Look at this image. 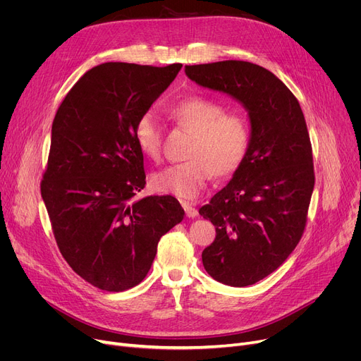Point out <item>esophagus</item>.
<instances>
[{"instance_id": "obj_1", "label": "esophagus", "mask_w": 361, "mask_h": 361, "mask_svg": "<svg viewBox=\"0 0 361 361\" xmlns=\"http://www.w3.org/2000/svg\"><path fill=\"white\" fill-rule=\"evenodd\" d=\"M181 204H183V207H184V211H185V215L188 216V218H196L197 216V209L196 207L192 204V203H188V202H181Z\"/></svg>"}]
</instances>
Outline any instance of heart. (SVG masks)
I'll return each mask as SVG.
<instances>
[{"mask_svg":"<svg viewBox=\"0 0 361 361\" xmlns=\"http://www.w3.org/2000/svg\"><path fill=\"white\" fill-rule=\"evenodd\" d=\"M168 116L193 133L187 161L166 166L152 177L158 192L193 199L212 176L225 178L241 166L252 142L249 120L240 112L204 97H188L168 108ZM142 154L157 161L161 155V127L154 112H145L135 127Z\"/></svg>","mask_w":361,"mask_h":361,"instance_id":"heart-1","label":"heart"}]
</instances>
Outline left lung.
Wrapping results in <instances>:
<instances>
[{"label":"left lung","mask_w":361,"mask_h":361,"mask_svg":"<svg viewBox=\"0 0 361 361\" xmlns=\"http://www.w3.org/2000/svg\"><path fill=\"white\" fill-rule=\"evenodd\" d=\"M185 74L249 114L247 157L199 214L216 230L202 253L206 272L225 286H253L286 262L305 231L314 187L306 120L291 90L257 64L226 60L185 66Z\"/></svg>","instance_id":"left-lung-1"}]
</instances>
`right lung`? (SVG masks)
<instances>
[{
  "label": "right lung",
  "mask_w": 361,
  "mask_h": 361,
  "mask_svg": "<svg viewBox=\"0 0 361 361\" xmlns=\"http://www.w3.org/2000/svg\"><path fill=\"white\" fill-rule=\"evenodd\" d=\"M181 67L99 64L55 114L41 195L63 257L97 288L136 287L161 237L184 218L173 196L133 200L146 184L136 123Z\"/></svg>",
  "instance_id": "add662e5"
}]
</instances>
